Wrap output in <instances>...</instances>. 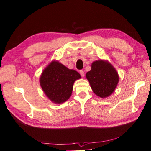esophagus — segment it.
<instances>
[{
  "label": "esophagus",
  "mask_w": 151,
  "mask_h": 151,
  "mask_svg": "<svg viewBox=\"0 0 151 151\" xmlns=\"http://www.w3.org/2000/svg\"><path fill=\"white\" fill-rule=\"evenodd\" d=\"M79 73H80L81 76H82V77H83V76H85V73H84V71H83V70H81L79 71Z\"/></svg>",
  "instance_id": "34e87169"
}]
</instances>
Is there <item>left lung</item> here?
Instances as JSON below:
<instances>
[{
	"label": "left lung",
	"mask_w": 151,
	"mask_h": 151,
	"mask_svg": "<svg viewBox=\"0 0 151 151\" xmlns=\"http://www.w3.org/2000/svg\"><path fill=\"white\" fill-rule=\"evenodd\" d=\"M91 87L97 96L105 98L114 91L119 81L118 74L111 64L104 60L95 61L91 70L86 74Z\"/></svg>",
	"instance_id": "8db88e82"
}]
</instances>
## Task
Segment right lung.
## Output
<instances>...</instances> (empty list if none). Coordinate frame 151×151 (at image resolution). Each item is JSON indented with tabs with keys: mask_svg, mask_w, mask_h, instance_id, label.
<instances>
[{
	"mask_svg": "<svg viewBox=\"0 0 151 151\" xmlns=\"http://www.w3.org/2000/svg\"><path fill=\"white\" fill-rule=\"evenodd\" d=\"M80 78L76 70L54 61L43 71L40 82L46 96L54 103L61 104L69 99L74 83Z\"/></svg>",
	"mask_w": 151,
	"mask_h": 151,
	"instance_id": "add662e5",
	"label": "right lung"
}]
</instances>
